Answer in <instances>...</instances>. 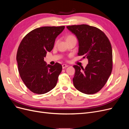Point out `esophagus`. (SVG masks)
I'll return each instance as SVG.
<instances>
[{
    "label": "esophagus",
    "mask_w": 129,
    "mask_h": 129,
    "mask_svg": "<svg viewBox=\"0 0 129 129\" xmlns=\"http://www.w3.org/2000/svg\"><path fill=\"white\" fill-rule=\"evenodd\" d=\"M67 67H68V65L65 64H62V68H63V69L66 68H67Z\"/></svg>",
    "instance_id": "esophagus-1"
}]
</instances>
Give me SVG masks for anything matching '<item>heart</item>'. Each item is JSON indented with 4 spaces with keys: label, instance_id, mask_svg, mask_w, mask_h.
I'll list each match as a JSON object with an SVG mask.
<instances>
[{
    "label": "heart",
    "instance_id": "obj_1",
    "mask_svg": "<svg viewBox=\"0 0 129 129\" xmlns=\"http://www.w3.org/2000/svg\"><path fill=\"white\" fill-rule=\"evenodd\" d=\"M73 38H75V37H74L73 36H72V35H68V36L66 37V40H69V39H71ZM55 44H56V43Z\"/></svg>",
    "mask_w": 129,
    "mask_h": 129
}]
</instances>
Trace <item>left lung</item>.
<instances>
[{"label": "left lung", "mask_w": 129, "mask_h": 129, "mask_svg": "<svg viewBox=\"0 0 129 129\" xmlns=\"http://www.w3.org/2000/svg\"><path fill=\"white\" fill-rule=\"evenodd\" d=\"M67 28L79 41V56L87 57L85 69L77 65L73 79L74 87L85 94L99 91L107 83L112 69V51L109 39L104 32L88 25H72Z\"/></svg>", "instance_id": "8db88e82"}]
</instances>
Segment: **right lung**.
Listing matches in <instances>:
<instances>
[{
    "label": "right lung",
    "instance_id": "right-lung-1",
    "mask_svg": "<svg viewBox=\"0 0 129 129\" xmlns=\"http://www.w3.org/2000/svg\"><path fill=\"white\" fill-rule=\"evenodd\" d=\"M64 26H45L30 31L23 38L18 49L17 61L22 81L30 90L44 94L56 86L62 71L61 64H47V52L54 47L55 39Z\"/></svg>",
    "mask_w": 129,
    "mask_h": 129
}]
</instances>
